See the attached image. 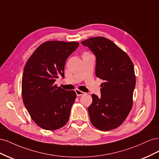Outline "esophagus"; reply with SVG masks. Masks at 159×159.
Returning <instances> with one entry per match:
<instances>
[{"label": "esophagus", "mask_w": 159, "mask_h": 159, "mask_svg": "<svg viewBox=\"0 0 159 159\" xmlns=\"http://www.w3.org/2000/svg\"><path fill=\"white\" fill-rule=\"evenodd\" d=\"M75 93H76L77 96H81V95H83L85 94L84 92H83V91L79 90L78 89H76L75 90Z\"/></svg>", "instance_id": "esophagus-1"}]
</instances>
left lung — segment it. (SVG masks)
I'll return each instance as SVG.
<instances>
[{
    "label": "left lung",
    "mask_w": 159,
    "mask_h": 159,
    "mask_svg": "<svg viewBox=\"0 0 159 159\" xmlns=\"http://www.w3.org/2000/svg\"><path fill=\"white\" fill-rule=\"evenodd\" d=\"M81 43L95 56V75L103 80L101 97L91 95L90 121L101 131H110L121 125L132 108L134 66L126 53L106 38H90Z\"/></svg>",
    "instance_id": "obj_1"
}]
</instances>
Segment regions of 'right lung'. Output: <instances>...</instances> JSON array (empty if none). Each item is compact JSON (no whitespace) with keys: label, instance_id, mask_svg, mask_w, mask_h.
<instances>
[{"label":"right lung","instance_id":"right-lung-1","mask_svg":"<svg viewBox=\"0 0 159 159\" xmlns=\"http://www.w3.org/2000/svg\"><path fill=\"white\" fill-rule=\"evenodd\" d=\"M79 46L75 42L48 41L38 46L28 60L22 79L23 103L32 119L40 127L53 131L68 121L74 91L57 87L64 78L66 60Z\"/></svg>","mask_w":159,"mask_h":159}]
</instances>
